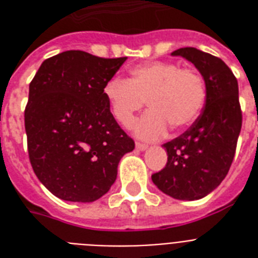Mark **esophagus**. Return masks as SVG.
Returning a JSON list of instances; mask_svg holds the SVG:
<instances>
[{"mask_svg": "<svg viewBox=\"0 0 258 258\" xmlns=\"http://www.w3.org/2000/svg\"><path fill=\"white\" fill-rule=\"evenodd\" d=\"M137 149L139 150V151H145V150L149 149V146L146 145V143H141V142H137Z\"/></svg>", "mask_w": 258, "mask_h": 258, "instance_id": "esophagus-1", "label": "esophagus"}]
</instances>
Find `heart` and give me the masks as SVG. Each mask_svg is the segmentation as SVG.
<instances>
[{
	"label": "heart",
	"instance_id": "obj_1",
	"mask_svg": "<svg viewBox=\"0 0 258 258\" xmlns=\"http://www.w3.org/2000/svg\"><path fill=\"white\" fill-rule=\"evenodd\" d=\"M113 117L130 127L146 100L151 107L135 125L142 139L163 137L169 125L183 130L200 116L206 100L202 75L172 61H154L131 70L130 79H111L104 87Z\"/></svg>",
	"mask_w": 258,
	"mask_h": 258
}]
</instances>
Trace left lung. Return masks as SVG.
<instances>
[{
	"mask_svg": "<svg viewBox=\"0 0 258 258\" xmlns=\"http://www.w3.org/2000/svg\"><path fill=\"white\" fill-rule=\"evenodd\" d=\"M171 54L186 58L200 71L206 101L191 127L163 145L167 163L151 179L175 200L196 201L218 187L232 166L242 125L238 83L230 68L213 54L190 46Z\"/></svg>",
	"mask_w": 258,
	"mask_h": 258,
	"instance_id": "8db88e82",
	"label": "left lung"
}]
</instances>
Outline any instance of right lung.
Returning <instances> with one entry per match:
<instances>
[{
	"label": "right lung",
	"mask_w": 258,
	"mask_h": 258,
	"mask_svg": "<svg viewBox=\"0 0 258 258\" xmlns=\"http://www.w3.org/2000/svg\"><path fill=\"white\" fill-rule=\"evenodd\" d=\"M127 57L67 50L46 58L29 84L25 131L30 165L60 200L93 202L117 175L135 143L117 124L105 84Z\"/></svg>",
	"instance_id": "obj_1"
}]
</instances>
